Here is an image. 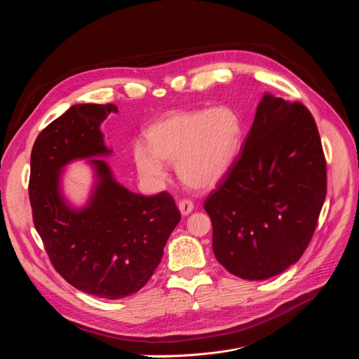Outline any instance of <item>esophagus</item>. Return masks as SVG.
Here are the masks:
<instances>
[{
    "label": "esophagus",
    "instance_id": "obj_1",
    "mask_svg": "<svg viewBox=\"0 0 359 359\" xmlns=\"http://www.w3.org/2000/svg\"><path fill=\"white\" fill-rule=\"evenodd\" d=\"M177 208H179V210L182 213V216H189L193 212V209H194V204L190 200H180L177 203Z\"/></svg>",
    "mask_w": 359,
    "mask_h": 359
}]
</instances>
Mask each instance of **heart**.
Wrapping results in <instances>:
<instances>
[{
	"instance_id": "1",
	"label": "heart",
	"mask_w": 359,
	"mask_h": 359,
	"mask_svg": "<svg viewBox=\"0 0 359 359\" xmlns=\"http://www.w3.org/2000/svg\"><path fill=\"white\" fill-rule=\"evenodd\" d=\"M243 136V118L231 105L175 111L147 129V144H135L133 162L149 184H162L168 179L166 163H176V173L187 187L206 190L230 172Z\"/></svg>"
}]
</instances>
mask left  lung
Wrapping results in <instances>:
<instances>
[{"mask_svg":"<svg viewBox=\"0 0 359 359\" xmlns=\"http://www.w3.org/2000/svg\"><path fill=\"white\" fill-rule=\"evenodd\" d=\"M327 194L316 121L299 102L264 93L233 168L204 201L213 252L231 274H281L310 244Z\"/></svg>","mask_w":359,"mask_h":359,"instance_id":"8db88e82","label":"left lung"}]
</instances>
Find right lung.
I'll list each match as a JSON object with an SVG mask.
<instances>
[{
	"label": "right lung",
	"instance_id": "1",
	"mask_svg": "<svg viewBox=\"0 0 359 359\" xmlns=\"http://www.w3.org/2000/svg\"><path fill=\"white\" fill-rule=\"evenodd\" d=\"M112 104H81L49 123L31 151L29 200L34 226L55 270L76 290L108 299L137 292L155 273L169 236L180 222L173 197L143 196L116 182L100 123ZM90 158L88 201L74 208L62 191V172Z\"/></svg>",
	"mask_w": 359,
	"mask_h": 359
}]
</instances>
